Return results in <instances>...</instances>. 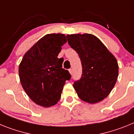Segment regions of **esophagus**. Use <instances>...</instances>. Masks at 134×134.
<instances>
[{"mask_svg":"<svg viewBox=\"0 0 134 134\" xmlns=\"http://www.w3.org/2000/svg\"><path fill=\"white\" fill-rule=\"evenodd\" d=\"M68 72H70V74H72V68H70V69L68 70Z\"/></svg>","mask_w":134,"mask_h":134,"instance_id":"esophagus-1","label":"esophagus"}]
</instances>
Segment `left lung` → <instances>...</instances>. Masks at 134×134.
I'll use <instances>...</instances> for the list:
<instances>
[{"label": "left lung", "instance_id": "1", "mask_svg": "<svg viewBox=\"0 0 134 134\" xmlns=\"http://www.w3.org/2000/svg\"><path fill=\"white\" fill-rule=\"evenodd\" d=\"M68 44L79 54L82 74L73 86L81 100L94 104L104 100L114 87L119 66L114 55L92 34L67 35Z\"/></svg>", "mask_w": 134, "mask_h": 134}]
</instances>
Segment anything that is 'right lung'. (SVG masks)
I'll list each match as a JSON object with an SVG mask.
<instances>
[{
    "instance_id": "add662e5",
    "label": "right lung",
    "mask_w": 134,
    "mask_h": 134,
    "mask_svg": "<svg viewBox=\"0 0 134 134\" xmlns=\"http://www.w3.org/2000/svg\"><path fill=\"white\" fill-rule=\"evenodd\" d=\"M64 34H47L23 55L19 67L21 84L29 97L37 105L49 107L61 97L69 72L62 68L63 58L58 55L66 43Z\"/></svg>"
}]
</instances>
